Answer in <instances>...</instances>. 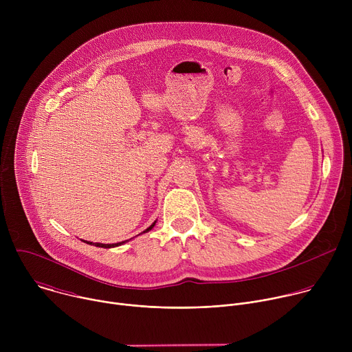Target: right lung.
Here are the masks:
<instances>
[{
	"label": "right lung",
	"instance_id": "obj_1",
	"mask_svg": "<svg viewBox=\"0 0 352 352\" xmlns=\"http://www.w3.org/2000/svg\"><path fill=\"white\" fill-rule=\"evenodd\" d=\"M155 224H156V221L152 224V226H150L146 231H143V232H147V231H150V230H152L153 227H155ZM83 242H86V241H83ZM125 241H122V242H118V243H93V245H96V246H98V248H114V246H118V245H121V243H124ZM87 243H90V242H87ZM91 245V243H90Z\"/></svg>",
	"mask_w": 352,
	"mask_h": 352
}]
</instances>
